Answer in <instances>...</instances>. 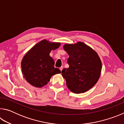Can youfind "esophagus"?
I'll list each match as a JSON object with an SVG mask.
<instances>
[{"mask_svg":"<svg viewBox=\"0 0 124 124\" xmlns=\"http://www.w3.org/2000/svg\"><path fill=\"white\" fill-rule=\"evenodd\" d=\"M60 70H61V71H62V70H63V67H60Z\"/></svg>","mask_w":124,"mask_h":124,"instance_id":"esophagus-1","label":"esophagus"}]
</instances>
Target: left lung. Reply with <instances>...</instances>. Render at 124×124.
<instances>
[{
	"label": "left lung",
	"mask_w": 124,
	"mask_h": 124,
	"mask_svg": "<svg viewBox=\"0 0 124 124\" xmlns=\"http://www.w3.org/2000/svg\"><path fill=\"white\" fill-rule=\"evenodd\" d=\"M64 50L70 56L69 68L62 70L67 87L71 91L79 93L91 89L97 82L102 63L97 54L82 42L66 44Z\"/></svg>",
	"instance_id": "obj_1"
}]
</instances>
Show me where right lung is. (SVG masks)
<instances>
[{
  "label": "right lung",
  "instance_id": "1",
  "mask_svg": "<svg viewBox=\"0 0 124 124\" xmlns=\"http://www.w3.org/2000/svg\"><path fill=\"white\" fill-rule=\"evenodd\" d=\"M60 43H50L43 40L32 48L21 62L22 74L26 80L37 87L46 85L52 75L61 73L54 67V62L49 55L52 50L59 47Z\"/></svg>",
  "mask_w": 124,
  "mask_h": 124
}]
</instances>
